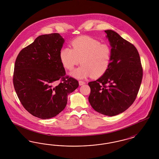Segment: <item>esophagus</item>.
Returning a JSON list of instances; mask_svg holds the SVG:
<instances>
[{"label": "esophagus", "mask_w": 159, "mask_h": 159, "mask_svg": "<svg viewBox=\"0 0 159 159\" xmlns=\"http://www.w3.org/2000/svg\"><path fill=\"white\" fill-rule=\"evenodd\" d=\"M79 85H83L84 84H85V82H84L83 80H79Z\"/></svg>", "instance_id": "34e87169"}]
</instances>
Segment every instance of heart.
Wrapping results in <instances>:
<instances>
[{"instance_id": "1", "label": "heart", "mask_w": 159, "mask_h": 159, "mask_svg": "<svg viewBox=\"0 0 159 159\" xmlns=\"http://www.w3.org/2000/svg\"><path fill=\"white\" fill-rule=\"evenodd\" d=\"M71 45L72 49L67 47L61 50L60 58L68 70H73L81 62L82 65L71 73L72 76L83 79L91 75L99 77L106 73L112 57V49L108 43H101L89 36H80L74 39Z\"/></svg>"}]
</instances>
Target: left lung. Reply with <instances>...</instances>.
I'll return each mask as SVG.
<instances>
[{
  "label": "left lung",
  "mask_w": 159,
  "mask_h": 159,
  "mask_svg": "<svg viewBox=\"0 0 159 159\" xmlns=\"http://www.w3.org/2000/svg\"><path fill=\"white\" fill-rule=\"evenodd\" d=\"M105 32L112 48L111 64L104 75L88 83V99L96 111L113 116L124 112L135 101L143 69L135 46L114 31Z\"/></svg>",
  "instance_id": "8db88e82"
}]
</instances>
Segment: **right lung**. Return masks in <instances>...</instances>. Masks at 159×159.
Masks as SVG:
<instances>
[{"label":"right lung","mask_w":159,"mask_h":159,"mask_svg":"<svg viewBox=\"0 0 159 159\" xmlns=\"http://www.w3.org/2000/svg\"><path fill=\"white\" fill-rule=\"evenodd\" d=\"M64 40L58 33L39 36L18 53L13 83L24 108L42 119H51L66 107L67 95L79 82L66 75L60 52Z\"/></svg>","instance_id":"right-lung-1"}]
</instances>
